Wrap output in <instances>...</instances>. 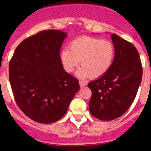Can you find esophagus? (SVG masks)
<instances>
[{"instance_id": "34e87169", "label": "esophagus", "mask_w": 151, "mask_h": 151, "mask_svg": "<svg viewBox=\"0 0 151 151\" xmlns=\"http://www.w3.org/2000/svg\"><path fill=\"white\" fill-rule=\"evenodd\" d=\"M79 85H80V87H81V88L84 87V86H85V85H86V82H82V81H79Z\"/></svg>"}]
</instances>
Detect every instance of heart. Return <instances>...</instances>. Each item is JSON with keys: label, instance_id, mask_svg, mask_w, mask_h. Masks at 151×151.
Listing matches in <instances>:
<instances>
[{"label": "heart", "instance_id": "obj_1", "mask_svg": "<svg viewBox=\"0 0 151 151\" xmlns=\"http://www.w3.org/2000/svg\"><path fill=\"white\" fill-rule=\"evenodd\" d=\"M114 44L109 39H100L92 36H81L69 44V49L60 53L64 69L72 73L80 64L77 75L81 78H97L106 74L115 57Z\"/></svg>", "mask_w": 151, "mask_h": 151}]
</instances>
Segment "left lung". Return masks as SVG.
<instances>
[{"label":"left lung","mask_w":151,"mask_h":151,"mask_svg":"<svg viewBox=\"0 0 151 151\" xmlns=\"http://www.w3.org/2000/svg\"><path fill=\"white\" fill-rule=\"evenodd\" d=\"M116 54L111 67L98 79L88 84L92 94L89 110L93 116L110 121L129 110L136 97L142 78V64L132 44L111 34Z\"/></svg>","instance_id":"obj_1"}]
</instances>
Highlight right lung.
I'll return each mask as SVG.
<instances>
[{"instance_id":"right-lung-1","label":"right lung","mask_w":151,"mask_h":151,"mask_svg":"<svg viewBox=\"0 0 151 151\" xmlns=\"http://www.w3.org/2000/svg\"><path fill=\"white\" fill-rule=\"evenodd\" d=\"M67 33L47 29L26 38L9 63V79L19 108L39 123L60 119L79 90L78 80L63 68L60 49Z\"/></svg>"}]
</instances>
